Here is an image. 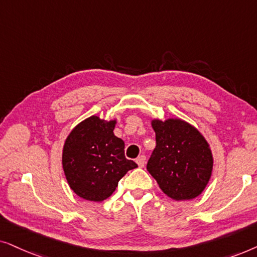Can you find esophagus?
<instances>
[{"label": "esophagus", "mask_w": 257, "mask_h": 257, "mask_svg": "<svg viewBox=\"0 0 257 257\" xmlns=\"http://www.w3.org/2000/svg\"><path fill=\"white\" fill-rule=\"evenodd\" d=\"M136 163L139 164L140 168H142V167H145V163H146V156H145V155L139 156L138 159H136Z\"/></svg>", "instance_id": "obj_1"}]
</instances>
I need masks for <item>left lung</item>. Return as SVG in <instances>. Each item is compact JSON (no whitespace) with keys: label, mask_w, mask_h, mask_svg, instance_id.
Listing matches in <instances>:
<instances>
[{"label":"left lung","mask_w":257,"mask_h":257,"mask_svg":"<svg viewBox=\"0 0 257 257\" xmlns=\"http://www.w3.org/2000/svg\"><path fill=\"white\" fill-rule=\"evenodd\" d=\"M156 147L147 170L167 196L193 200L206 189L214 157L206 138L196 126L177 117L152 119Z\"/></svg>","instance_id":"left-lung-1"}]
</instances>
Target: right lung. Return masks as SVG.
I'll return each mask as SVG.
<instances>
[{
	"mask_svg": "<svg viewBox=\"0 0 257 257\" xmlns=\"http://www.w3.org/2000/svg\"><path fill=\"white\" fill-rule=\"evenodd\" d=\"M116 123V118L89 116L71 129L64 141V175L70 189L83 200H107L118 181L138 167L125 159L124 142L114 134Z\"/></svg>",
	"mask_w": 257,
	"mask_h": 257,
	"instance_id": "add662e5",
	"label": "right lung"
}]
</instances>
